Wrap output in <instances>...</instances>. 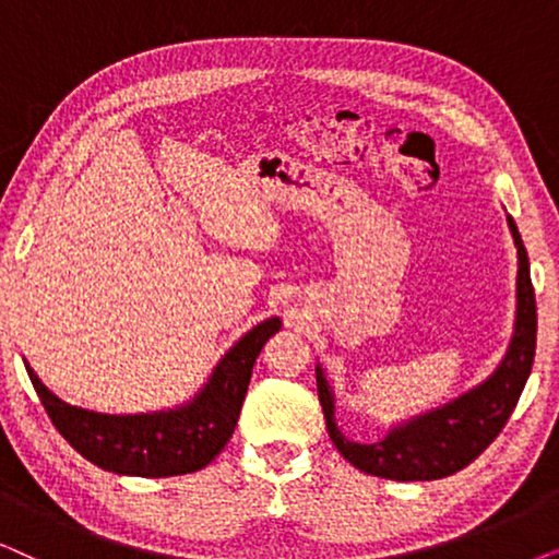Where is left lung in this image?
<instances>
[{
  "label": "left lung",
  "mask_w": 559,
  "mask_h": 559,
  "mask_svg": "<svg viewBox=\"0 0 559 559\" xmlns=\"http://www.w3.org/2000/svg\"><path fill=\"white\" fill-rule=\"evenodd\" d=\"M519 254L516 274V323L509 350L499 369L471 392L442 404L438 409L392 427L384 440L354 442L343 438L335 425L333 389L323 369H316L318 396L323 404L325 427L333 445L358 471L392 480H435L453 476L476 461L507 425L519 396L532 373L534 348H537V302L530 277V257L516 231L514 218L507 216Z\"/></svg>",
  "instance_id": "obj_1"
}]
</instances>
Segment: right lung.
Wrapping results in <instances>:
<instances>
[{
	"instance_id": "add662e5",
	"label": "right lung",
	"mask_w": 559,
	"mask_h": 559,
	"mask_svg": "<svg viewBox=\"0 0 559 559\" xmlns=\"http://www.w3.org/2000/svg\"><path fill=\"white\" fill-rule=\"evenodd\" d=\"M280 328V318L251 328L228 348L193 400L150 415H102L73 407L58 400L29 364L25 369L50 423L86 461L121 476H182L205 468L231 440L259 350Z\"/></svg>"
}]
</instances>
